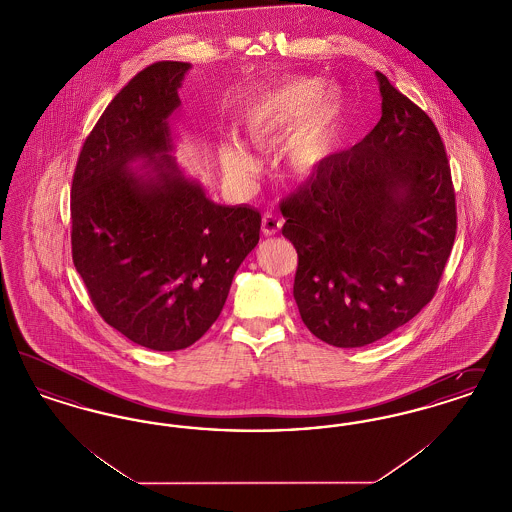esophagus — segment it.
Wrapping results in <instances>:
<instances>
[{"instance_id":"1","label":"esophagus","mask_w":512,"mask_h":512,"mask_svg":"<svg viewBox=\"0 0 512 512\" xmlns=\"http://www.w3.org/2000/svg\"><path fill=\"white\" fill-rule=\"evenodd\" d=\"M280 228H282V219L276 213L268 211L263 215V234L265 236H276L280 232Z\"/></svg>"}]
</instances>
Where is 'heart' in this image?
<instances>
[{"label":"heart","instance_id":"b5f03b06","mask_svg":"<svg viewBox=\"0 0 512 512\" xmlns=\"http://www.w3.org/2000/svg\"><path fill=\"white\" fill-rule=\"evenodd\" d=\"M340 101L334 92H324L315 78H290L247 99L238 124L245 136L261 149L280 146L287 136L286 161L297 174L322 165L338 140ZM220 159L226 171L247 174L255 169L253 155L236 138L220 144Z\"/></svg>","mask_w":512,"mask_h":512}]
</instances>
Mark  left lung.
<instances>
[{
  "instance_id": "left-lung-1",
  "label": "left lung",
  "mask_w": 512,
  "mask_h": 512,
  "mask_svg": "<svg viewBox=\"0 0 512 512\" xmlns=\"http://www.w3.org/2000/svg\"><path fill=\"white\" fill-rule=\"evenodd\" d=\"M382 117L280 201L297 251L293 297L336 347L382 340L436 295L457 234L445 146L432 119L376 73Z\"/></svg>"
}]
</instances>
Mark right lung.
Masks as SVG:
<instances>
[{"mask_svg":"<svg viewBox=\"0 0 512 512\" xmlns=\"http://www.w3.org/2000/svg\"><path fill=\"white\" fill-rule=\"evenodd\" d=\"M192 65L136 74L88 134L71 188L73 263L101 318L153 351L190 347L219 318L259 244L261 215L207 199L178 171L169 119ZM147 158L146 173L127 169Z\"/></svg>","mask_w":512,"mask_h":512,"instance_id":"add662e5","label":"right lung"}]
</instances>
